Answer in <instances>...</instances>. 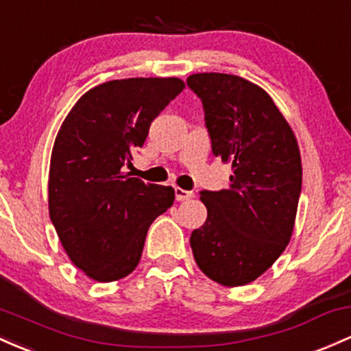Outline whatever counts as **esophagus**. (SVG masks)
Instances as JSON below:
<instances>
[{
	"mask_svg": "<svg viewBox=\"0 0 351 351\" xmlns=\"http://www.w3.org/2000/svg\"><path fill=\"white\" fill-rule=\"evenodd\" d=\"M175 196H176V199H178V202H186V199L193 198L195 193H193V191H188V190H183V188L176 186L175 188Z\"/></svg>",
	"mask_w": 351,
	"mask_h": 351,
	"instance_id": "1",
	"label": "esophagus"
}]
</instances>
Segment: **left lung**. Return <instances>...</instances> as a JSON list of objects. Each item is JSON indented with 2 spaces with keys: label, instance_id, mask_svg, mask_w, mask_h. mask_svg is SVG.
Masks as SVG:
<instances>
[{
  "label": "left lung",
  "instance_id": "1",
  "mask_svg": "<svg viewBox=\"0 0 351 351\" xmlns=\"http://www.w3.org/2000/svg\"><path fill=\"white\" fill-rule=\"evenodd\" d=\"M188 88L202 99L215 156L232 163L228 190H203L206 221L191 233L199 269L241 287L278 260L293 232L302 158L290 125L256 84L225 73H196Z\"/></svg>",
  "mask_w": 351,
  "mask_h": 351
}]
</instances>
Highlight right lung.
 <instances>
[{
  "instance_id": "right-lung-1",
  "label": "right lung",
  "mask_w": 351,
  "mask_h": 351,
  "mask_svg": "<svg viewBox=\"0 0 351 351\" xmlns=\"http://www.w3.org/2000/svg\"><path fill=\"white\" fill-rule=\"evenodd\" d=\"M178 78L113 80L78 99L61 125L49 163V218L69 260L96 282L140 263L149 225L175 190L125 173L149 125L183 91Z\"/></svg>"
}]
</instances>
